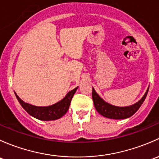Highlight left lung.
<instances>
[{
  "label": "left lung",
  "instance_id": "1",
  "mask_svg": "<svg viewBox=\"0 0 159 159\" xmlns=\"http://www.w3.org/2000/svg\"><path fill=\"white\" fill-rule=\"evenodd\" d=\"M148 89L149 88H148L143 97L138 102L131 106H127V107H118V106H112V105L107 103L99 97V95L96 93L93 88V91H92V98H93L95 108L100 115L103 116L104 117L109 118V119H123L131 117L138 111V109H139L146 98Z\"/></svg>",
  "mask_w": 159,
  "mask_h": 159
}]
</instances>
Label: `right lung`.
I'll return each mask as SVG.
<instances>
[{
    "mask_svg": "<svg viewBox=\"0 0 159 159\" xmlns=\"http://www.w3.org/2000/svg\"><path fill=\"white\" fill-rule=\"evenodd\" d=\"M77 89L78 87H76L74 89H73V90L69 92L67 94H66V96L64 97V99H63L61 101L57 102V103L50 106H45V107L35 106L27 103V102L21 100L16 93L15 95L17 100L19 101L20 104L21 105V106L30 116H34V118L40 119V120L51 121L60 119V118H61L62 116L66 113V112H67L69 109V107H70L72 98H73V95L76 93Z\"/></svg>",
    "mask_w": 159,
    "mask_h": 159,
    "instance_id": "add662e5",
    "label": "right lung"
}]
</instances>
